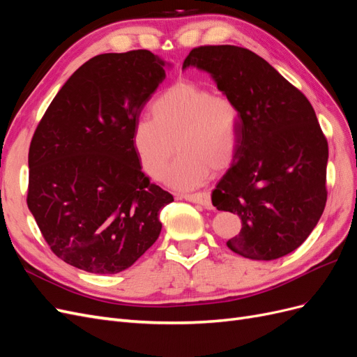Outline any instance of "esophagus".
<instances>
[{
  "mask_svg": "<svg viewBox=\"0 0 357 357\" xmlns=\"http://www.w3.org/2000/svg\"><path fill=\"white\" fill-rule=\"evenodd\" d=\"M181 198H185L186 201H190V202H195V204H199L202 205V207L205 208H211V197L208 192H198V193H188V195H183Z\"/></svg>",
  "mask_w": 357,
  "mask_h": 357,
  "instance_id": "esophagus-1",
  "label": "esophagus"
}]
</instances>
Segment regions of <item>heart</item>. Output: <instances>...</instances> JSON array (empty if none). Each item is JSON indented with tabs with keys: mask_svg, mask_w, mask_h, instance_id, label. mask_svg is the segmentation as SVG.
Returning a JSON list of instances; mask_svg holds the SVG:
<instances>
[{
	"mask_svg": "<svg viewBox=\"0 0 357 357\" xmlns=\"http://www.w3.org/2000/svg\"><path fill=\"white\" fill-rule=\"evenodd\" d=\"M153 117H139L134 125V146L143 169L159 178L168 169L171 188L189 190L208 178L210 169L228 167L240 143V113L226 96L208 88L178 82L162 92L152 104Z\"/></svg>",
	"mask_w": 357,
	"mask_h": 357,
	"instance_id": "heart-1",
	"label": "heart"
}]
</instances>
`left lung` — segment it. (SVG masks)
I'll use <instances>...</instances> for the list:
<instances>
[{
  "label": "left lung",
  "mask_w": 357,
  "mask_h": 357,
  "mask_svg": "<svg viewBox=\"0 0 357 357\" xmlns=\"http://www.w3.org/2000/svg\"><path fill=\"white\" fill-rule=\"evenodd\" d=\"M207 71L240 113L234 162L211 193L218 210L241 218L226 245L274 261L304 243L325 210L328 142L307 96L252 50L192 49L183 70Z\"/></svg>",
  "instance_id": "obj_1"
}]
</instances>
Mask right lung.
Segmentation results:
<instances>
[{"instance_id":"add662e5","label":"right lung","mask_w":357,"mask_h":357,"mask_svg":"<svg viewBox=\"0 0 357 357\" xmlns=\"http://www.w3.org/2000/svg\"><path fill=\"white\" fill-rule=\"evenodd\" d=\"M165 61L102 53L62 86L31 139L28 208L50 250L93 274H117L153 245L174 201L142 171L134 125Z\"/></svg>"}]
</instances>
